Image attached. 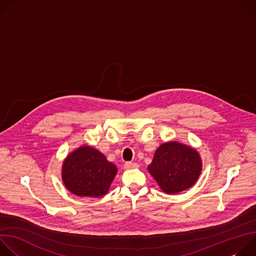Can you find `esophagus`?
I'll return each mask as SVG.
<instances>
[{
  "mask_svg": "<svg viewBox=\"0 0 256 256\" xmlns=\"http://www.w3.org/2000/svg\"><path fill=\"white\" fill-rule=\"evenodd\" d=\"M124 169H132V168H136L138 167V164L136 163H132V162H126L124 165Z\"/></svg>",
  "mask_w": 256,
  "mask_h": 256,
  "instance_id": "esophagus-1",
  "label": "esophagus"
}]
</instances>
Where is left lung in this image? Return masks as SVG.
Instances as JSON below:
<instances>
[{"instance_id":"obj_1","label":"left lung","mask_w":256,"mask_h":256,"mask_svg":"<svg viewBox=\"0 0 256 256\" xmlns=\"http://www.w3.org/2000/svg\"><path fill=\"white\" fill-rule=\"evenodd\" d=\"M202 169L200 153L194 148L176 140L160 144L148 166L149 173L159 188L168 194L190 188L198 181Z\"/></svg>"}]
</instances>
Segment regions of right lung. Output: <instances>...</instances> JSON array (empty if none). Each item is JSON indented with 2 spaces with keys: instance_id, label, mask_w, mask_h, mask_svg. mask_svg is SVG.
<instances>
[{
  "instance_id": "1",
  "label": "right lung",
  "mask_w": 256,
  "mask_h": 256,
  "mask_svg": "<svg viewBox=\"0 0 256 256\" xmlns=\"http://www.w3.org/2000/svg\"><path fill=\"white\" fill-rule=\"evenodd\" d=\"M118 173V167L91 146H81L62 162V179L66 188L81 198L105 196Z\"/></svg>"
}]
</instances>
